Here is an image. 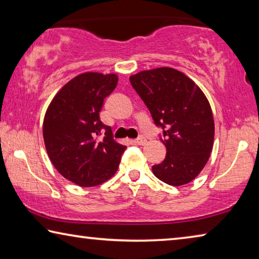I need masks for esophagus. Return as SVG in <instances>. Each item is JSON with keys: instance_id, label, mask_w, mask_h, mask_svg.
I'll return each instance as SVG.
<instances>
[{"instance_id": "34e87169", "label": "esophagus", "mask_w": 259, "mask_h": 259, "mask_svg": "<svg viewBox=\"0 0 259 259\" xmlns=\"http://www.w3.org/2000/svg\"><path fill=\"white\" fill-rule=\"evenodd\" d=\"M135 144H137V145H144V144L146 143V138L143 137V136H140V137H138L137 139L134 140Z\"/></svg>"}]
</instances>
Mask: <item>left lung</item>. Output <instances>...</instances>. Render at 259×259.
Masks as SVG:
<instances>
[{
	"label": "left lung",
	"mask_w": 259,
	"mask_h": 259,
	"mask_svg": "<svg viewBox=\"0 0 259 259\" xmlns=\"http://www.w3.org/2000/svg\"><path fill=\"white\" fill-rule=\"evenodd\" d=\"M130 83L162 129L165 159L152 171L165 184L181 186L203 169L212 151L214 123L202 90L185 74L170 67L143 71Z\"/></svg>",
	"instance_id": "8db88e82"
}]
</instances>
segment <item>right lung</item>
I'll return each instance as SVG.
<instances>
[{"instance_id":"right-lung-1","label":"right lung","mask_w":259,"mask_h":259,"mask_svg":"<svg viewBox=\"0 0 259 259\" xmlns=\"http://www.w3.org/2000/svg\"><path fill=\"white\" fill-rule=\"evenodd\" d=\"M116 84L115 74H80L61 88L47 109L43 138L48 155L61 176L78 186L111 178L126 148L113 139L111 126L99 117L104 99Z\"/></svg>"}]
</instances>
